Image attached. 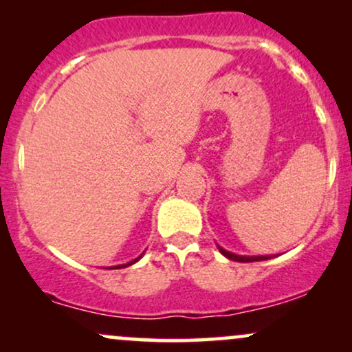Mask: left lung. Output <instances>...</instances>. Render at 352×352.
Wrapping results in <instances>:
<instances>
[{"label":"left lung","instance_id":"left-lung-1","mask_svg":"<svg viewBox=\"0 0 352 352\" xmlns=\"http://www.w3.org/2000/svg\"><path fill=\"white\" fill-rule=\"evenodd\" d=\"M218 250H220V253L223 254V256H227L228 260L240 261V263H252V261H263V260H270V258H273V254H261V256H245V254H236V253L227 252V250L221 248V246H218Z\"/></svg>","mask_w":352,"mask_h":352}]
</instances>
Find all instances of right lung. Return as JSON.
I'll use <instances>...</instances> for the list:
<instances>
[{
    "instance_id": "right-lung-1",
    "label": "right lung",
    "mask_w": 352,
    "mask_h": 352,
    "mask_svg": "<svg viewBox=\"0 0 352 352\" xmlns=\"http://www.w3.org/2000/svg\"><path fill=\"white\" fill-rule=\"evenodd\" d=\"M144 254V253H142ZM142 254H140L139 258H135V260H132V261H129V263H125V265H117V266H111V268H116V270H119V268H127V266H131V265H134V263H137V261L140 260V258H142Z\"/></svg>"
}]
</instances>
